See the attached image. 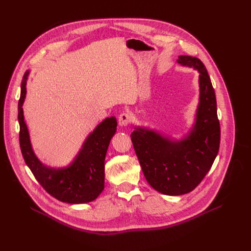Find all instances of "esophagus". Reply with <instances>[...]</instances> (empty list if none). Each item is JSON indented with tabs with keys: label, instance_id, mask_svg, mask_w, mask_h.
Segmentation results:
<instances>
[{
	"label": "esophagus",
	"instance_id": "1",
	"mask_svg": "<svg viewBox=\"0 0 251 251\" xmlns=\"http://www.w3.org/2000/svg\"><path fill=\"white\" fill-rule=\"evenodd\" d=\"M130 119H132L130 114L128 112H124L118 116V125L121 126H126L129 124Z\"/></svg>",
	"mask_w": 251,
	"mask_h": 251
}]
</instances>
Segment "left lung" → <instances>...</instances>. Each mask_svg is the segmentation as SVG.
<instances>
[{"mask_svg": "<svg viewBox=\"0 0 251 251\" xmlns=\"http://www.w3.org/2000/svg\"><path fill=\"white\" fill-rule=\"evenodd\" d=\"M176 62L199 73V102L192 127L180 140L142 126H135L130 134L147 182L170 196L189 193L200 184L217 157L221 141L216 94L204 64L185 55Z\"/></svg>", "mask_w": 251, "mask_h": 251, "instance_id": "left-lung-1", "label": "left lung"}]
</instances>
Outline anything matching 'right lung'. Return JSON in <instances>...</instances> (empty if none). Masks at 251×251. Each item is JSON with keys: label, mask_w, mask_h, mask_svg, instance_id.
I'll list each match as a JSON object with an SVG mask.
<instances>
[{"label": "right lung", "mask_w": 251, "mask_h": 251, "mask_svg": "<svg viewBox=\"0 0 251 251\" xmlns=\"http://www.w3.org/2000/svg\"><path fill=\"white\" fill-rule=\"evenodd\" d=\"M29 70L23 75L18 102L19 142L22 156L37 181L51 196L65 203L81 204L96 199L104 190L105 157L116 133V118L107 117L89 134L74 160L64 168H51L35 155L23 115Z\"/></svg>", "instance_id": "right-lung-1"}]
</instances>
